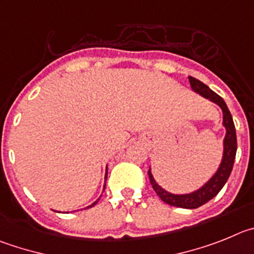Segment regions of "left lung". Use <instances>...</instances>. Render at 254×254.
<instances>
[{
  "mask_svg": "<svg viewBox=\"0 0 254 254\" xmlns=\"http://www.w3.org/2000/svg\"><path fill=\"white\" fill-rule=\"evenodd\" d=\"M189 81L190 84H191V88L195 92H197L198 95H201L205 99H209L210 101L215 102L223 110V125L227 129V134H225V138H224V153L220 166H219L215 175L212 176L204 186L198 189L197 191L186 193V195H175V193L167 192L166 190L162 189L155 182L150 170L148 171V176H149L150 185H152L153 190L166 204L171 205V206L182 207V209H197L201 205L206 204L207 201L211 200L212 197H215L219 191L224 187L225 182L228 181V178L232 173L233 164H234L235 153H237V134H235V127L234 123H233L232 114H230L227 104L224 102L220 96L216 95L214 91L207 87L206 84L193 78V77H189Z\"/></svg>",
  "mask_w": 254,
  "mask_h": 254,
  "instance_id": "obj_1",
  "label": "left lung"
}]
</instances>
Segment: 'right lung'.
<instances>
[{
    "mask_svg": "<svg viewBox=\"0 0 254 254\" xmlns=\"http://www.w3.org/2000/svg\"><path fill=\"white\" fill-rule=\"evenodd\" d=\"M107 178V172H106V176H105V180H106ZM105 186H106V185H105ZM105 186H104V189H105ZM97 204V201H95V202H93L92 205H90V206H87V207H92V206H95V205ZM87 207H86V209H87Z\"/></svg>",
    "mask_w": 254,
    "mask_h": 254,
    "instance_id": "right-lung-1",
    "label": "right lung"
}]
</instances>
